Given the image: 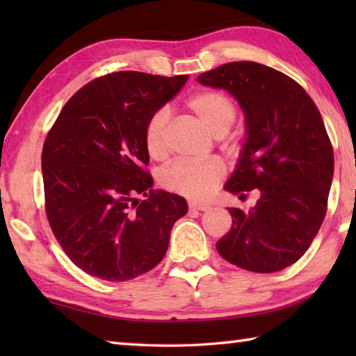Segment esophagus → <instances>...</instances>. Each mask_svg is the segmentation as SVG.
Masks as SVG:
<instances>
[{"label": "esophagus", "mask_w": 356, "mask_h": 356, "mask_svg": "<svg viewBox=\"0 0 356 356\" xmlns=\"http://www.w3.org/2000/svg\"><path fill=\"white\" fill-rule=\"evenodd\" d=\"M188 206L191 210H201V212H204V210H209L210 206L209 204H204V202H197V201H190Z\"/></svg>", "instance_id": "1"}]
</instances>
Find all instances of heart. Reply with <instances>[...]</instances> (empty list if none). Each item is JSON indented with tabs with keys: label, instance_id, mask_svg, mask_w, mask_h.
<instances>
[{
	"label": "heart",
	"instance_id": "b5f03b06",
	"mask_svg": "<svg viewBox=\"0 0 356 356\" xmlns=\"http://www.w3.org/2000/svg\"><path fill=\"white\" fill-rule=\"evenodd\" d=\"M186 108L218 136L225 135L231 129L237 116V106L234 100L215 89H204L190 95L186 100ZM166 130L168 114L165 110H156L147 119L144 127L146 150L155 160L163 159L168 152ZM222 176H225V166L215 159L204 161L177 160L161 171V184L174 193L202 197L213 190Z\"/></svg>",
	"mask_w": 356,
	"mask_h": 356
}]
</instances>
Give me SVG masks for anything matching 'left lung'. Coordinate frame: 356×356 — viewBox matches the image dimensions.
Returning <instances> with one entry per match:
<instances>
[{"mask_svg": "<svg viewBox=\"0 0 356 356\" xmlns=\"http://www.w3.org/2000/svg\"><path fill=\"white\" fill-rule=\"evenodd\" d=\"M197 81L226 89L246 116L248 138L225 188L261 195L248 212L229 209L232 226L216 250L243 270L280 272L308 251L327 215L334 155L321 113L297 81L259 63L222 64Z\"/></svg>", "mask_w": 356, "mask_h": 356, "instance_id": "1", "label": "left lung"}]
</instances>
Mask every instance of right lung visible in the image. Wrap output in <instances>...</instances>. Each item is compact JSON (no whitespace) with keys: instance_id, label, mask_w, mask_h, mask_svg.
Returning a JSON list of instances; mask_svg holds the SVG:
<instances>
[{"instance_id":"obj_1","label":"right lung","mask_w":356,"mask_h":356,"mask_svg":"<svg viewBox=\"0 0 356 356\" xmlns=\"http://www.w3.org/2000/svg\"><path fill=\"white\" fill-rule=\"evenodd\" d=\"M186 80L134 70L99 76L72 95L47 134V220L88 275L129 281L165 257L188 207L182 196L152 188L144 127Z\"/></svg>"}]
</instances>
